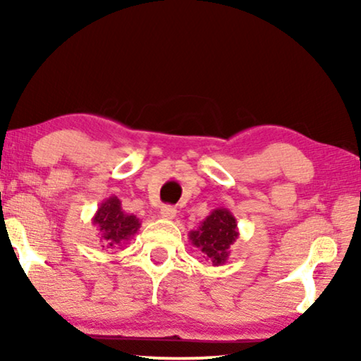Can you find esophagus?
<instances>
[{
	"label": "esophagus",
	"mask_w": 361,
	"mask_h": 361,
	"mask_svg": "<svg viewBox=\"0 0 361 361\" xmlns=\"http://www.w3.org/2000/svg\"><path fill=\"white\" fill-rule=\"evenodd\" d=\"M176 215H177V210H176V207H172V205H164L161 209V216L162 219H166V220H172V219H176Z\"/></svg>",
	"instance_id": "1"
}]
</instances>
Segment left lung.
<instances>
[{"mask_svg": "<svg viewBox=\"0 0 361 361\" xmlns=\"http://www.w3.org/2000/svg\"><path fill=\"white\" fill-rule=\"evenodd\" d=\"M238 224L228 209L219 207L202 221L197 230L189 231L190 243L202 251L205 259L214 266L226 263L230 256V246L238 238Z\"/></svg>", "mask_w": 361, "mask_h": 361, "instance_id": "1", "label": "left lung"}]
</instances>
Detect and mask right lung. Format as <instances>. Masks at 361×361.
Here are the masks:
<instances>
[{"mask_svg":"<svg viewBox=\"0 0 361 361\" xmlns=\"http://www.w3.org/2000/svg\"><path fill=\"white\" fill-rule=\"evenodd\" d=\"M92 224L100 231V240L108 250H116L125 245L140 230L141 221L136 215L126 214L121 207V200L116 195H110L98 207Z\"/></svg>","mask_w":361,"mask_h":361,"instance_id":"obj_1","label":"right lung"}]
</instances>
